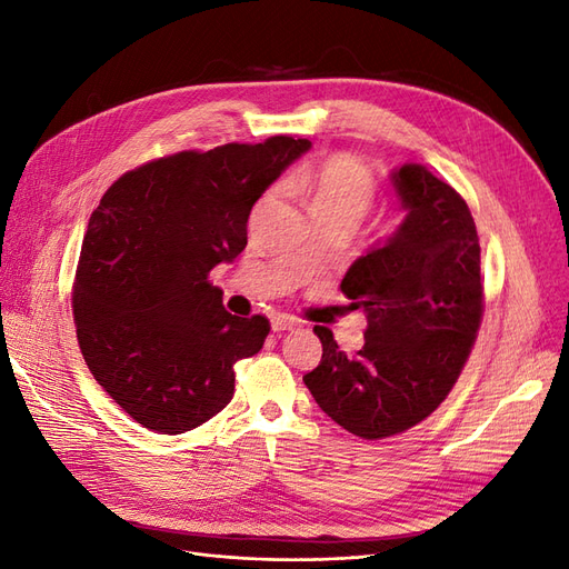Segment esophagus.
<instances>
[{"mask_svg": "<svg viewBox=\"0 0 569 569\" xmlns=\"http://www.w3.org/2000/svg\"><path fill=\"white\" fill-rule=\"evenodd\" d=\"M270 327H272V332L297 330V327H299V320H297V318H291V316H274V318L270 320Z\"/></svg>", "mask_w": 569, "mask_h": 569, "instance_id": "obj_1", "label": "esophagus"}]
</instances>
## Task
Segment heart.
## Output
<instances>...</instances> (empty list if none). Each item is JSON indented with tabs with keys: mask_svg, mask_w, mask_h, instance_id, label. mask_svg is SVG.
Wrapping results in <instances>:
<instances>
[{
	"mask_svg": "<svg viewBox=\"0 0 569 569\" xmlns=\"http://www.w3.org/2000/svg\"><path fill=\"white\" fill-rule=\"evenodd\" d=\"M284 184L308 199L316 218H343L353 226L368 216L377 194L368 166L351 153H335L316 166L299 168ZM270 197H274V189L266 199Z\"/></svg>",
	"mask_w": 569,
	"mask_h": 569,
	"instance_id": "heart-1",
	"label": "heart"
}]
</instances>
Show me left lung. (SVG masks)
I'll return each mask as SVG.
<instances>
[{
    "mask_svg": "<svg viewBox=\"0 0 569 569\" xmlns=\"http://www.w3.org/2000/svg\"><path fill=\"white\" fill-rule=\"evenodd\" d=\"M406 218L341 280L368 318L356 356L316 327L322 360L303 375L316 403L347 432L385 439L439 408L468 360L485 311L479 237L468 203L420 163L391 173Z\"/></svg>",
    "mask_w": 569,
    "mask_h": 569,
    "instance_id": "left-lung-1",
    "label": "left lung"
}]
</instances>
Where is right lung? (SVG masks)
<instances>
[{
  "mask_svg": "<svg viewBox=\"0 0 569 569\" xmlns=\"http://www.w3.org/2000/svg\"><path fill=\"white\" fill-rule=\"evenodd\" d=\"M311 149L261 144L180 151L118 178L88 222L73 284L84 363L132 420L182 435L234 393V363L263 349L270 322L237 318L209 272L247 247L253 203Z\"/></svg>",
  "mask_w": 569,
  "mask_h": 569,
  "instance_id": "add662e5",
  "label": "right lung"
}]
</instances>
